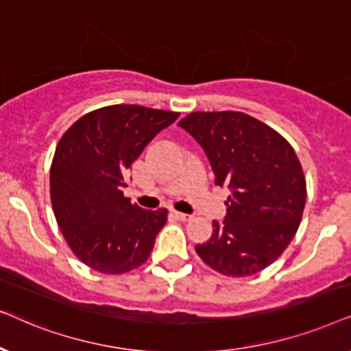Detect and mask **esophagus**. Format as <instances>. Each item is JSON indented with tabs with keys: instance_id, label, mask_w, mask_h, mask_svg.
Listing matches in <instances>:
<instances>
[{
	"instance_id": "34e87169",
	"label": "esophagus",
	"mask_w": 351,
	"mask_h": 351,
	"mask_svg": "<svg viewBox=\"0 0 351 351\" xmlns=\"http://www.w3.org/2000/svg\"><path fill=\"white\" fill-rule=\"evenodd\" d=\"M171 215L176 219H180V221H191V219H193V217H191V215H186V213H181V212H175V210H173Z\"/></svg>"
}]
</instances>
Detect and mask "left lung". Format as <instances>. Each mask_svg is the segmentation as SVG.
<instances>
[{
    "label": "left lung",
    "mask_w": 351,
    "mask_h": 351,
    "mask_svg": "<svg viewBox=\"0 0 351 351\" xmlns=\"http://www.w3.org/2000/svg\"><path fill=\"white\" fill-rule=\"evenodd\" d=\"M204 147L215 184L231 195L226 218L195 252L223 276L245 278L268 268L300 226L306 181L284 136L244 112H193L180 120Z\"/></svg>",
    "instance_id": "1"
}]
</instances>
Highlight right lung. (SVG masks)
Segmentation results:
<instances>
[{
	"instance_id": "add662e5",
	"label": "right lung",
	"mask_w": 351,
	"mask_h": 351,
	"mask_svg": "<svg viewBox=\"0 0 351 351\" xmlns=\"http://www.w3.org/2000/svg\"><path fill=\"white\" fill-rule=\"evenodd\" d=\"M178 117L134 104L107 106L80 117L59 139L51 204L70 250L91 269L123 274L151 255L167 208H139L121 189L144 147Z\"/></svg>"
}]
</instances>
